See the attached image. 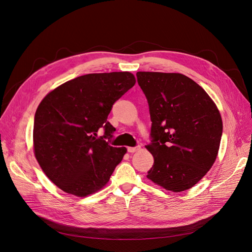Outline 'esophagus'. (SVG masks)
Returning a JSON list of instances; mask_svg holds the SVG:
<instances>
[{"instance_id": "esophagus-1", "label": "esophagus", "mask_w": 252, "mask_h": 252, "mask_svg": "<svg viewBox=\"0 0 252 252\" xmlns=\"http://www.w3.org/2000/svg\"><path fill=\"white\" fill-rule=\"evenodd\" d=\"M140 149H141L140 145H136V146H134V147H128L127 148L128 152H130V154H133V152H135V151H139Z\"/></svg>"}]
</instances>
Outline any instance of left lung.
<instances>
[{
	"label": "left lung",
	"mask_w": 252,
	"mask_h": 252,
	"mask_svg": "<svg viewBox=\"0 0 252 252\" xmlns=\"http://www.w3.org/2000/svg\"><path fill=\"white\" fill-rule=\"evenodd\" d=\"M147 98L154 156L147 178L170 191L194 186L215 163L223 133L220 111L207 93L181 73L136 72Z\"/></svg>",
	"instance_id": "8db88e82"
}]
</instances>
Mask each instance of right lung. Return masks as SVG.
Wrapping results in <instances>:
<instances>
[{"mask_svg":"<svg viewBox=\"0 0 252 252\" xmlns=\"http://www.w3.org/2000/svg\"><path fill=\"white\" fill-rule=\"evenodd\" d=\"M134 84L127 71L85 74L62 84L40 103L34 114V155L63 191L86 196L107 184L127 151L109 145L116 128L107 118ZM101 130L104 134L97 138Z\"/></svg>","mask_w":252,"mask_h":252,"instance_id":"right-lung-1","label":"right lung"}]
</instances>
